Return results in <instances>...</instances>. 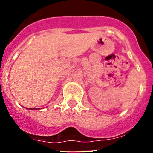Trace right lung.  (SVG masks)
<instances>
[{"mask_svg": "<svg viewBox=\"0 0 153 153\" xmlns=\"http://www.w3.org/2000/svg\"><path fill=\"white\" fill-rule=\"evenodd\" d=\"M28 109H29V108H28Z\"/></svg>", "mask_w": 153, "mask_h": 153, "instance_id": "right-lung-1", "label": "right lung"}]
</instances>
